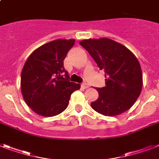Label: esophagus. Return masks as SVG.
Here are the masks:
<instances>
[{"label": "esophagus", "mask_w": 159, "mask_h": 159, "mask_svg": "<svg viewBox=\"0 0 159 159\" xmlns=\"http://www.w3.org/2000/svg\"><path fill=\"white\" fill-rule=\"evenodd\" d=\"M82 87L83 89H87L89 87V86L86 83H82Z\"/></svg>", "instance_id": "34e87169"}]
</instances>
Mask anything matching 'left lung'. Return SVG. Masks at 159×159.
<instances>
[{
    "instance_id": "1",
    "label": "left lung",
    "mask_w": 159,
    "mask_h": 159,
    "mask_svg": "<svg viewBox=\"0 0 159 159\" xmlns=\"http://www.w3.org/2000/svg\"><path fill=\"white\" fill-rule=\"evenodd\" d=\"M79 44L104 71L105 86L96 88L99 97L91 102L94 110L104 116H116L128 110L142 89V72L134 54L109 38L87 39Z\"/></svg>"
}]
</instances>
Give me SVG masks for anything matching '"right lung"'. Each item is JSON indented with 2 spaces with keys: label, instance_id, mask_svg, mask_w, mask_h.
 <instances>
[{
  "label": "right lung",
  "instance_id": "1",
  "mask_svg": "<svg viewBox=\"0 0 159 159\" xmlns=\"http://www.w3.org/2000/svg\"><path fill=\"white\" fill-rule=\"evenodd\" d=\"M75 40L59 39L44 44L28 58L21 73V91L26 104L35 113L53 117L68 107L80 84L69 81L64 60Z\"/></svg>",
  "mask_w": 159,
  "mask_h": 159
}]
</instances>
